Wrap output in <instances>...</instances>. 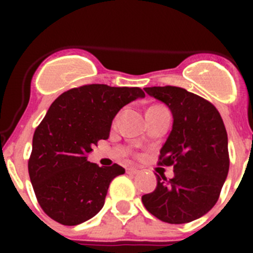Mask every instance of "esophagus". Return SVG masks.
Here are the masks:
<instances>
[{
  "label": "esophagus",
  "mask_w": 253,
  "mask_h": 253,
  "mask_svg": "<svg viewBox=\"0 0 253 253\" xmlns=\"http://www.w3.org/2000/svg\"><path fill=\"white\" fill-rule=\"evenodd\" d=\"M126 171H127V174H129V175H136V174H138L139 170L136 169V168H128Z\"/></svg>",
  "instance_id": "34e87169"
}]
</instances>
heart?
<instances>
[{"label":"heart","mask_w":253,"mask_h":253,"mask_svg":"<svg viewBox=\"0 0 253 253\" xmlns=\"http://www.w3.org/2000/svg\"><path fill=\"white\" fill-rule=\"evenodd\" d=\"M159 108H162V106H153V109H159ZM152 109V108H150Z\"/></svg>","instance_id":"b5f03b06"}]
</instances>
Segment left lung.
<instances>
[{
	"label": "left lung",
	"mask_w": 253,
	"mask_h": 253,
	"mask_svg": "<svg viewBox=\"0 0 253 253\" xmlns=\"http://www.w3.org/2000/svg\"><path fill=\"white\" fill-rule=\"evenodd\" d=\"M145 93L172 115V128L160 149V164L174 165V177L157 175V187L142 196L145 209L169 224L200 219L218 201L229 172L228 134L209 101L178 86H150Z\"/></svg>",
	"instance_id": "8db88e82"
}]
</instances>
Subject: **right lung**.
Masks as SVG:
<instances>
[{"mask_svg":"<svg viewBox=\"0 0 253 253\" xmlns=\"http://www.w3.org/2000/svg\"><path fill=\"white\" fill-rule=\"evenodd\" d=\"M144 96L137 86L90 84L65 91L51 104L34 132L28 164L39 205L50 218L78 225L101 211L109 185L125 169L98 167L86 160L88 154L109 138L117 112Z\"/></svg>","mask_w":253,"mask_h":253,"instance_id":"add662e5","label":"right lung"}]
</instances>
